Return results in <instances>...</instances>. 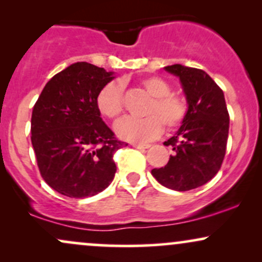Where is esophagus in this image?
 Segmentation results:
<instances>
[{"instance_id":"esophagus-1","label":"esophagus","mask_w":262,"mask_h":262,"mask_svg":"<svg viewBox=\"0 0 262 262\" xmlns=\"http://www.w3.org/2000/svg\"><path fill=\"white\" fill-rule=\"evenodd\" d=\"M132 145L137 149H148L150 148V144H143V143H132Z\"/></svg>"}]
</instances>
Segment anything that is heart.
Returning <instances> with one entry per match:
<instances>
[{
  "mask_svg": "<svg viewBox=\"0 0 262 262\" xmlns=\"http://www.w3.org/2000/svg\"><path fill=\"white\" fill-rule=\"evenodd\" d=\"M139 85L151 96L146 104L143 118L125 117L116 124L119 138L129 141H148L161 133L162 124L167 129L179 128L187 116V102L182 96L171 92V85L159 76H145ZM96 107L102 116L114 121L124 110L123 87L118 81H111L98 91Z\"/></svg>",
  "mask_w": 262,
  "mask_h": 262,
  "instance_id": "obj_1",
  "label": "heart"
}]
</instances>
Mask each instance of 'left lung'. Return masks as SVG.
<instances>
[{
    "mask_svg": "<svg viewBox=\"0 0 262 262\" xmlns=\"http://www.w3.org/2000/svg\"><path fill=\"white\" fill-rule=\"evenodd\" d=\"M165 70L180 77L188 112L177 133L164 143L172 148L173 155L164 167L152 169L151 175L165 187L189 191L210 181L221 169L229 113L222 89L203 70L180 64Z\"/></svg>",
    "mask_w": 262,
    "mask_h": 262,
    "instance_id": "obj_1",
    "label": "left lung"
}]
</instances>
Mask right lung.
<instances>
[{"instance_id": "obj_1", "label": "right lung", "mask_w": 262, "mask_h": 262, "mask_svg": "<svg viewBox=\"0 0 262 262\" xmlns=\"http://www.w3.org/2000/svg\"><path fill=\"white\" fill-rule=\"evenodd\" d=\"M112 73L81 61L60 71L41 91L32 113V145L43 180L66 197L85 198L113 181V155L128 144L102 121L96 96Z\"/></svg>"}]
</instances>
